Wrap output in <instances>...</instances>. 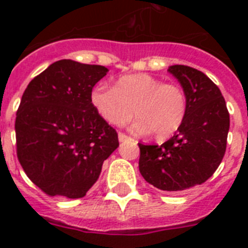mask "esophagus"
<instances>
[{
    "mask_svg": "<svg viewBox=\"0 0 248 248\" xmlns=\"http://www.w3.org/2000/svg\"><path fill=\"white\" fill-rule=\"evenodd\" d=\"M118 138H119L120 143H123V141H126V140H131V138L128 137L126 134H124V133H119V134H118Z\"/></svg>",
    "mask_w": 248,
    "mask_h": 248,
    "instance_id": "1",
    "label": "esophagus"
}]
</instances>
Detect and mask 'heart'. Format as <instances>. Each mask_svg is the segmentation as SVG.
Here are the masks:
<instances>
[{"label":"heart","instance_id":"b5f03b06","mask_svg":"<svg viewBox=\"0 0 248 248\" xmlns=\"http://www.w3.org/2000/svg\"><path fill=\"white\" fill-rule=\"evenodd\" d=\"M93 108L113 125H124L138 117L131 130L137 134L154 133L165 140L177 133L187 114V98L183 87L146 73L125 74L115 80L114 88L98 83L89 94Z\"/></svg>","mask_w":248,"mask_h":248}]
</instances>
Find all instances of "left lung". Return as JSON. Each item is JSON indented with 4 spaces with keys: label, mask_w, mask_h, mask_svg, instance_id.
I'll return each instance as SVG.
<instances>
[{
    "label": "left lung",
    "mask_w": 248,
    "mask_h": 248,
    "mask_svg": "<svg viewBox=\"0 0 248 248\" xmlns=\"http://www.w3.org/2000/svg\"><path fill=\"white\" fill-rule=\"evenodd\" d=\"M187 98L180 130L161 145L139 143V170L163 191H183L212 176L226 151L230 114L220 89L202 72L187 65L168 69Z\"/></svg>",
    "instance_id": "1"
}]
</instances>
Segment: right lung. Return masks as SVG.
Returning a JSON list of instances; mask_svg holds the SVG:
<instances>
[{
	"label": "right lung",
	"mask_w": 248,
	"mask_h": 248,
	"mask_svg": "<svg viewBox=\"0 0 248 248\" xmlns=\"http://www.w3.org/2000/svg\"><path fill=\"white\" fill-rule=\"evenodd\" d=\"M108 68L62 59L34 77L16 114L17 157L49 196L79 199L95 184L118 134L92 105V88Z\"/></svg>",
	"instance_id": "obj_1"
}]
</instances>
